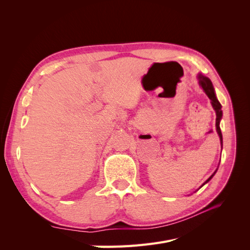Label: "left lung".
<instances>
[{"label":"left lung","instance_id":"8db88e82","mask_svg":"<svg viewBox=\"0 0 250 250\" xmlns=\"http://www.w3.org/2000/svg\"><path fill=\"white\" fill-rule=\"evenodd\" d=\"M198 80H199L200 86L203 88L204 92H206V94L208 95V97L210 99L211 105H213V107H214V109H215V111H216V128H217V132H218V134H219V138H220L221 145H222V133H221V129H220V125H219V124H220V120H221V118H222L221 104L219 103L218 99L216 98L214 86H213V84H211V81H210L208 77L203 76V75H201V74L198 75ZM215 173H216V171L214 172V174H215ZM214 174H213V175H211L204 184H207L208 180H210V178L214 176ZM204 184H203V185H204ZM203 185H202V186H203Z\"/></svg>","mask_w":250,"mask_h":250}]
</instances>
